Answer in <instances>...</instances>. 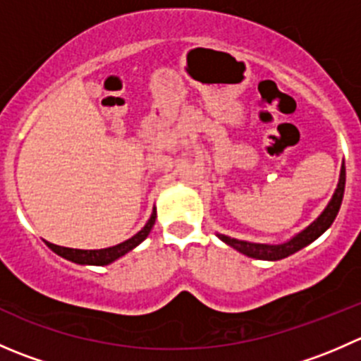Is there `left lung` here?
I'll use <instances>...</instances> for the list:
<instances>
[{
    "label": "left lung",
    "mask_w": 361,
    "mask_h": 361,
    "mask_svg": "<svg viewBox=\"0 0 361 361\" xmlns=\"http://www.w3.org/2000/svg\"><path fill=\"white\" fill-rule=\"evenodd\" d=\"M344 187H345V167L342 164L341 169V178H338L337 190L334 194L332 201L329 202V206L325 207L322 214L318 216V220L312 221L307 228L300 232V234L295 235L293 239H290L288 243H283V245H257V243H246L239 241V239L227 238V235L218 234V238L224 243H227L228 246H232L234 250L241 251L243 255H248L251 258H258V260H281V258L290 257V255L297 253L298 250H302L304 246L311 245L314 239H318L330 225L336 220L338 209H341L342 197H344Z\"/></svg>",
    "instance_id": "8db88e82"
}]
</instances>
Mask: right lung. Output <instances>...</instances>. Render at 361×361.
Here are the masks:
<instances>
[{"mask_svg":"<svg viewBox=\"0 0 361 361\" xmlns=\"http://www.w3.org/2000/svg\"><path fill=\"white\" fill-rule=\"evenodd\" d=\"M155 218H157V213L154 211V213H152V216H150V220H148V224L145 225V227L141 228V231L137 232L136 235H133V238L127 239V241L120 243V245L111 246V248H104V250H73V248H64V246L52 245V243H47V246H49V248L52 251H56L57 255H61L63 258H68V260L76 262V264L106 265V264H111V262L116 260V258L122 257V255L129 253V251L133 248H136L140 243H143L145 239H147V235L150 234L152 227H154Z\"/></svg>","mask_w":361,"mask_h":361,"instance_id":"1","label":"right lung"}]
</instances>
